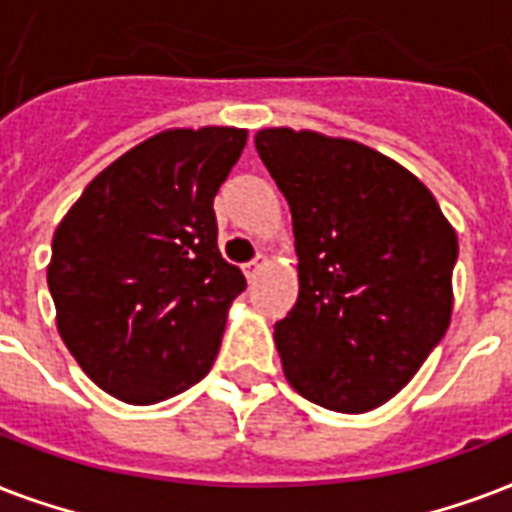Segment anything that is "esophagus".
Segmentation results:
<instances>
[{
	"instance_id": "esophagus-1",
	"label": "esophagus",
	"mask_w": 512,
	"mask_h": 512,
	"mask_svg": "<svg viewBox=\"0 0 512 512\" xmlns=\"http://www.w3.org/2000/svg\"><path fill=\"white\" fill-rule=\"evenodd\" d=\"M264 267H267V256H256L253 261H248V267H245V277H248V280H256V277L264 272Z\"/></svg>"
}]
</instances>
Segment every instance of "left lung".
I'll return each instance as SVG.
<instances>
[{
	"mask_svg": "<svg viewBox=\"0 0 512 512\" xmlns=\"http://www.w3.org/2000/svg\"><path fill=\"white\" fill-rule=\"evenodd\" d=\"M256 152L299 253V299L275 323L285 376L331 411L382 406L449 328L457 235L417 176L358 141L269 128Z\"/></svg>",
	"mask_w": 512,
	"mask_h": 512,
	"instance_id": "8db88e82",
	"label": "left lung"
}]
</instances>
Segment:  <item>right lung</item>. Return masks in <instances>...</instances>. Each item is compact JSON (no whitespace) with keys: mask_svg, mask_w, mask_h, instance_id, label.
<instances>
[{"mask_svg":"<svg viewBox=\"0 0 512 512\" xmlns=\"http://www.w3.org/2000/svg\"><path fill=\"white\" fill-rule=\"evenodd\" d=\"M245 141L237 128L165 130L98 173L55 229L58 331L114 398L160 403L211 371L245 288L219 251L213 197Z\"/></svg>","mask_w":512,"mask_h":512,"instance_id":"1","label":"right lung"}]
</instances>
